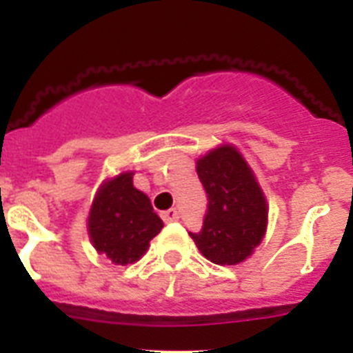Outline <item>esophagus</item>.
I'll return each mask as SVG.
<instances>
[{
  "instance_id": "1",
  "label": "esophagus",
  "mask_w": 353,
  "mask_h": 353,
  "mask_svg": "<svg viewBox=\"0 0 353 353\" xmlns=\"http://www.w3.org/2000/svg\"><path fill=\"white\" fill-rule=\"evenodd\" d=\"M161 217H162V221H164V223H166V224L176 223V221L180 219V215H179V212H176V208H170V210L162 212Z\"/></svg>"
}]
</instances>
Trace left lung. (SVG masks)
Here are the masks:
<instances>
[{"label":"left lung","mask_w":353,"mask_h":353,"mask_svg":"<svg viewBox=\"0 0 353 353\" xmlns=\"http://www.w3.org/2000/svg\"><path fill=\"white\" fill-rule=\"evenodd\" d=\"M196 164L208 203L201 232L191 233V239L212 263H240L265 235L263 192L248 162L233 146L212 150Z\"/></svg>","instance_id":"obj_1"}]
</instances>
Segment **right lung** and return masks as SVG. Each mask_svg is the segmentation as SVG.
I'll use <instances>...</instances> for the list:
<instances>
[{
    "mask_svg": "<svg viewBox=\"0 0 353 353\" xmlns=\"http://www.w3.org/2000/svg\"><path fill=\"white\" fill-rule=\"evenodd\" d=\"M162 226L148 196L132 185V173H121L105 182L88 217L93 248L105 252L117 265L139 260Z\"/></svg>",
    "mask_w": 353,
    "mask_h": 353,
    "instance_id": "add662e5",
    "label": "right lung"
}]
</instances>
